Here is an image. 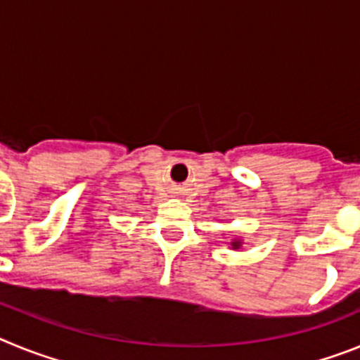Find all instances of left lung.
I'll return each instance as SVG.
<instances>
[{
    "label": "left lung",
    "instance_id": "obj_1",
    "mask_svg": "<svg viewBox=\"0 0 360 360\" xmlns=\"http://www.w3.org/2000/svg\"><path fill=\"white\" fill-rule=\"evenodd\" d=\"M236 245H238V243H234V247H236Z\"/></svg>",
    "mask_w": 360,
    "mask_h": 360
}]
</instances>
